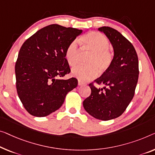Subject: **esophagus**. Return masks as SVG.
Masks as SVG:
<instances>
[{
	"label": "esophagus",
	"instance_id": "esophagus-1",
	"mask_svg": "<svg viewBox=\"0 0 155 155\" xmlns=\"http://www.w3.org/2000/svg\"><path fill=\"white\" fill-rule=\"evenodd\" d=\"M84 84V83L83 82V81H81L78 80V85H82Z\"/></svg>",
	"mask_w": 155,
	"mask_h": 155
}]
</instances>
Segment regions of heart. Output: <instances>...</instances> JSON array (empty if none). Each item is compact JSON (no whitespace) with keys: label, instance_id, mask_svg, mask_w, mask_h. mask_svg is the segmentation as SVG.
<instances>
[{"label":"heart","instance_id":"heart-1","mask_svg":"<svg viewBox=\"0 0 155 155\" xmlns=\"http://www.w3.org/2000/svg\"><path fill=\"white\" fill-rule=\"evenodd\" d=\"M81 41L86 50L92 52L87 64L89 65H78L71 70V74L79 80L86 81L97 77L107 71L114 61V54L109 49L110 42L103 34L98 32H91L83 37ZM79 49L78 44L73 41L68 46L64 51L67 63L71 67L78 63Z\"/></svg>","mask_w":155,"mask_h":155}]
</instances>
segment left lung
Returning <instances> with one entry per match:
<instances>
[{
    "mask_svg": "<svg viewBox=\"0 0 155 155\" xmlns=\"http://www.w3.org/2000/svg\"><path fill=\"white\" fill-rule=\"evenodd\" d=\"M113 45L114 61L108 70L89 84L91 94L83 102L85 110L101 120H109L123 114L134 97L138 82V59L134 47L127 39L110 27L99 28ZM104 84L97 89L94 84Z\"/></svg>",
    "mask_w": 155,
    "mask_h": 155,
    "instance_id": "8db88e82",
    "label": "left lung"
}]
</instances>
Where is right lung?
Listing matches in <instances>:
<instances>
[{"label":"right lung","mask_w":155,"mask_h":155,"mask_svg":"<svg viewBox=\"0 0 155 155\" xmlns=\"http://www.w3.org/2000/svg\"><path fill=\"white\" fill-rule=\"evenodd\" d=\"M82 30L51 24L30 37L15 64L18 97L30 114L45 117L63 105L66 94L78 85L75 78L61 79L70 68L64 57L70 44Z\"/></svg>","instance_id":"obj_1"}]
</instances>
